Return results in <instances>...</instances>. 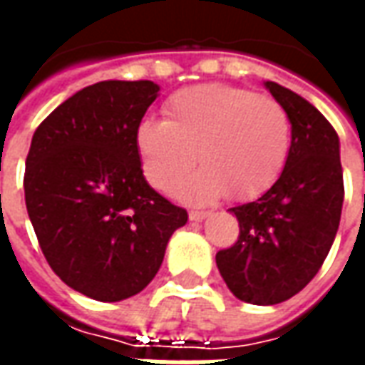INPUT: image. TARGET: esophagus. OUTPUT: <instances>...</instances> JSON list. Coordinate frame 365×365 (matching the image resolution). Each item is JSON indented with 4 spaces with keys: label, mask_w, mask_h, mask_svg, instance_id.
<instances>
[{
    "label": "esophagus",
    "mask_w": 365,
    "mask_h": 365,
    "mask_svg": "<svg viewBox=\"0 0 365 365\" xmlns=\"http://www.w3.org/2000/svg\"><path fill=\"white\" fill-rule=\"evenodd\" d=\"M207 217H209V211H195V209H191L190 211V221L193 222L203 221V219H207Z\"/></svg>",
    "instance_id": "esophagus-1"
}]
</instances>
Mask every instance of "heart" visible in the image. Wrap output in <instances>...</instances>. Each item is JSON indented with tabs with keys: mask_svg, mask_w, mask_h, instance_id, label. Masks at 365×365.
I'll list each match as a JSON object with an SVG mask.
<instances>
[{
	"mask_svg": "<svg viewBox=\"0 0 365 365\" xmlns=\"http://www.w3.org/2000/svg\"><path fill=\"white\" fill-rule=\"evenodd\" d=\"M166 120L136 127V150L146 180L170 193L197 160L203 168L178 187V195L207 203L229 193L246 201L266 193L285 170L291 152V119L269 96L203 83L168 99Z\"/></svg>",
	"mask_w": 365,
	"mask_h": 365,
	"instance_id": "b5f03b06",
	"label": "heart"
}]
</instances>
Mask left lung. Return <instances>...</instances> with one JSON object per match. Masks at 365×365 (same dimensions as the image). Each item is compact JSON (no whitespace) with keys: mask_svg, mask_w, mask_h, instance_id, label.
<instances>
[{"mask_svg":"<svg viewBox=\"0 0 365 365\" xmlns=\"http://www.w3.org/2000/svg\"><path fill=\"white\" fill-rule=\"evenodd\" d=\"M264 86L289 115V160L264 195L229 209L240 235L215 258L232 295L252 305L287 301L313 279L334 242L344 201L336 130L295 91Z\"/></svg>","mask_w":365,"mask_h":365,"instance_id":"left-lung-1","label":"left lung"}]
</instances>
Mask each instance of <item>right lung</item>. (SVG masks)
<instances>
[{
	"label": "right lung",
	"instance_id": "1",
	"mask_svg": "<svg viewBox=\"0 0 365 365\" xmlns=\"http://www.w3.org/2000/svg\"><path fill=\"white\" fill-rule=\"evenodd\" d=\"M158 91L148 80L88 86L31 140L23 185L41 250L62 282L96 301L140 293L187 222L144 180L136 150V127Z\"/></svg>",
	"mask_w": 365,
	"mask_h": 365
}]
</instances>
